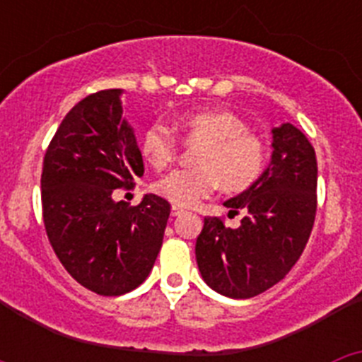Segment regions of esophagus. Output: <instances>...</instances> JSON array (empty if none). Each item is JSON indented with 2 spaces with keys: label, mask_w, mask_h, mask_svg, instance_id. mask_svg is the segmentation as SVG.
<instances>
[{
  "label": "esophagus",
  "mask_w": 362,
  "mask_h": 362,
  "mask_svg": "<svg viewBox=\"0 0 362 362\" xmlns=\"http://www.w3.org/2000/svg\"><path fill=\"white\" fill-rule=\"evenodd\" d=\"M185 212V210L183 209H181V206H175V204H174V206H172V216H181V214H183Z\"/></svg>",
  "instance_id": "34e87169"
}]
</instances>
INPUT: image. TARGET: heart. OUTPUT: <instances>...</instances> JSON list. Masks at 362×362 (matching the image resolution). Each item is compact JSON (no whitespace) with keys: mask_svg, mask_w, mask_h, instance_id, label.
<instances>
[{"mask_svg":"<svg viewBox=\"0 0 362 362\" xmlns=\"http://www.w3.org/2000/svg\"><path fill=\"white\" fill-rule=\"evenodd\" d=\"M188 143H203L197 170H174L153 183V192L175 206H194L217 187L232 194L254 187L267 166V148L246 124L226 110L187 112L177 119ZM141 152L156 168L177 156V139L168 127L152 123L141 137Z\"/></svg>","mask_w":362,"mask_h":362,"instance_id":"heart-1","label":"heart"}]
</instances>
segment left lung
<instances>
[{
  "instance_id": "1",
  "label": "left lung",
  "mask_w": 362,
  "mask_h": 362,
  "mask_svg": "<svg viewBox=\"0 0 362 362\" xmlns=\"http://www.w3.org/2000/svg\"><path fill=\"white\" fill-rule=\"evenodd\" d=\"M272 159L257 183L225 201L243 212L239 228L204 217L196 259L204 283L232 299H248L284 279L300 257L317 210V159L292 123L272 129Z\"/></svg>"
}]
</instances>
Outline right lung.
<instances>
[{"mask_svg":"<svg viewBox=\"0 0 362 362\" xmlns=\"http://www.w3.org/2000/svg\"><path fill=\"white\" fill-rule=\"evenodd\" d=\"M121 88L81 99L62 121L43 159L45 230L65 270L99 296H123L148 277L170 203L146 194L137 206L114 201L145 172Z\"/></svg>","mask_w":362,"mask_h":362,"instance_id":"1","label":"right lung"}]
</instances>
